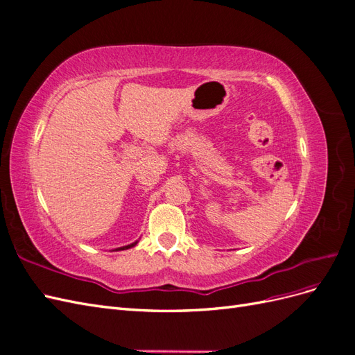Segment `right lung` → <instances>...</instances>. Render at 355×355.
<instances>
[{
    "mask_svg": "<svg viewBox=\"0 0 355 355\" xmlns=\"http://www.w3.org/2000/svg\"><path fill=\"white\" fill-rule=\"evenodd\" d=\"M136 244H137V241H135V243H132V244H128V245L118 247V249H115V250H127V249H130V247H133V245H136Z\"/></svg>",
    "mask_w": 355,
    "mask_h": 355,
    "instance_id": "right-lung-1",
    "label": "right lung"
}]
</instances>
